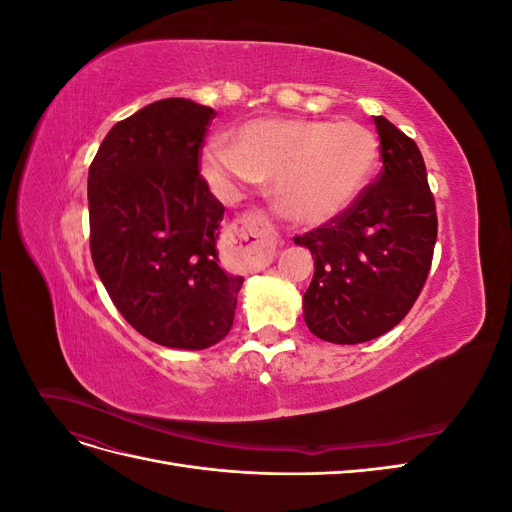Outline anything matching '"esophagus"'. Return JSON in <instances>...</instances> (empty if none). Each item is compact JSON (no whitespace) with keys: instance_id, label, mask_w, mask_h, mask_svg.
Returning a JSON list of instances; mask_svg holds the SVG:
<instances>
[{"instance_id":"obj_1","label":"esophagus","mask_w":512,"mask_h":512,"mask_svg":"<svg viewBox=\"0 0 512 512\" xmlns=\"http://www.w3.org/2000/svg\"><path fill=\"white\" fill-rule=\"evenodd\" d=\"M230 235L239 247L254 254V260L260 267H267L273 260L275 256L273 241L277 239V232L262 211H247L239 215V218L230 226ZM258 246L261 247L260 251L257 249ZM256 249L258 253L255 252Z\"/></svg>"}]
</instances>
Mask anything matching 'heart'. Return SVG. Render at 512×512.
Instances as JSON below:
<instances>
[{"instance_id":"b5f03b06","label":"heart","mask_w":512,"mask_h":512,"mask_svg":"<svg viewBox=\"0 0 512 512\" xmlns=\"http://www.w3.org/2000/svg\"><path fill=\"white\" fill-rule=\"evenodd\" d=\"M380 143L363 123L324 119H254L235 132V147H205L203 173L218 188L273 181L286 218L322 224L346 211L378 164Z\"/></svg>"}]
</instances>
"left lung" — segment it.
I'll use <instances>...</instances> for the list:
<instances>
[{"label":"left lung","mask_w":512,"mask_h":512,"mask_svg":"<svg viewBox=\"0 0 512 512\" xmlns=\"http://www.w3.org/2000/svg\"><path fill=\"white\" fill-rule=\"evenodd\" d=\"M374 123L376 181L333 220L294 237L316 265L303 294L305 324L331 344H363L404 320L427 282L438 237L421 151L389 119Z\"/></svg>","instance_id":"left-lung-1"}]
</instances>
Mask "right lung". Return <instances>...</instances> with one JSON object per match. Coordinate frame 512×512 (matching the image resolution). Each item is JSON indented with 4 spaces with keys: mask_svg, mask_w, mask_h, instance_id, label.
Segmentation results:
<instances>
[{
    "mask_svg": "<svg viewBox=\"0 0 512 512\" xmlns=\"http://www.w3.org/2000/svg\"><path fill=\"white\" fill-rule=\"evenodd\" d=\"M213 117L192 100H158L115 123L89 166L94 267L121 316L168 348L224 339L243 284L218 265L224 207L198 170Z\"/></svg>",
    "mask_w": 512,
    "mask_h": 512,
    "instance_id": "obj_1",
    "label": "right lung"
}]
</instances>
